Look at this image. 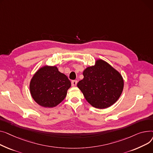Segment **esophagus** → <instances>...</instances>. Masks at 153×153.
<instances>
[{
  "label": "esophagus",
  "mask_w": 153,
  "mask_h": 153,
  "mask_svg": "<svg viewBox=\"0 0 153 153\" xmlns=\"http://www.w3.org/2000/svg\"><path fill=\"white\" fill-rule=\"evenodd\" d=\"M77 84V81L76 80H73L71 81V86H75Z\"/></svg>",
  "instance_id": "34e87169"
}]
</instances>
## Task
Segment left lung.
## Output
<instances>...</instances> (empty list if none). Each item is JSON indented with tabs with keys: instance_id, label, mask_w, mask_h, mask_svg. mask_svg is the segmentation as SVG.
Returning <instances> with one entry per match:
<instances>
[{
	"instance_id": "8db88e82",
	"label": "left lung",
	"mask_w": 153,
	"mask_h": 153,
	"mask_svg": "<svg viewBox=\"0 0 153 153\" xmlns=\"http://www.w3.org/2000/svg\"><path fill=\"white\" fill-rule=\"evenodd\" d=\"M83 74L84 78L77 86L92 106L105 109L119 100L123 91V79L108 63L98 60L94 66L86 68Z\"/></svg>"
}]
</instances>
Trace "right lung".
Listing matches in <instances>:
<instances>
[{"mask_svg": "<svg viewBox=\"0 0 153 153\" xmlns=\"http://www.w3.org/2000/svg\"><path fill=\"white\" fill-rule=\"evenodd\" d=\"M71 86L68 77L55 67L44 66L32 78L30 89L33 100L44 107H53L64 100Z\"/></svg>", "mask_w": 153, "mask_h": 153, "instance_id": "right-lung-1", "label": "right lung"}]
</instances>
